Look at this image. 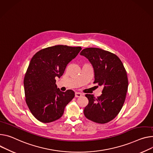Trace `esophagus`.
<instances>
[{"mask_svg":"<svg viewBox=\"0 0 153 153\" xmlns=\"http://www.w3.org/2000/svg\"><path fill=\"white\" fill-rule=\"evenodd\" d=\"M83 94L79 92H76L75 93V97L76 98H79V97H81Z\"/></svg>","mask_w":153,"mask_h":153,"instance_id":"esophagus-1","label":"esophagus"}]
</instances>
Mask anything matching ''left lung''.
Here are the masks:
<instances>
[{
	"label": "left lung",
	"instance_id": "left-lung-1",
	"mask_svg": "<svg viewBox=\"0 0 153 153\" xmlns=\"http://www.w3.org/2000/svg\"><path fill=\"white\" fill-rule=\"evenodd\" d=\"M80 54L93 66L94 84L103 87L102 94L97 98L93 94H85L88 104L84 108V115L93 122L107 123L117 116L126 99L128 88L126 71L118 57L108 51L88 48Z\"/></svg>",
	"mask_w": 153,
	"mask_h": 153
}]
</instances>
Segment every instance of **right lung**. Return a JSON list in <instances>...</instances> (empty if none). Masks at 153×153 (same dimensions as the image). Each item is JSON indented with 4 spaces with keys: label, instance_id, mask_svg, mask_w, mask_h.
<instances>
[{
    "label": "right lung",
    "instance_id": "add662e5",
    "mask_svg": "<svg viewBox=\"0 0 153 153\" xmlns=\"http://www.w3.org/2000/svg\"><path fill=\"white\" fill-rule=\"evenodd\" d=\"M81 47L57 45L37 52L32 58L24 79L25 102L32 115L42 123L59 119L75 96L71 90L61 91L55 84L67 65Z\"/></svg>",
    "mask_w": 153,
    "mask_h": 153
}]
</instances>
